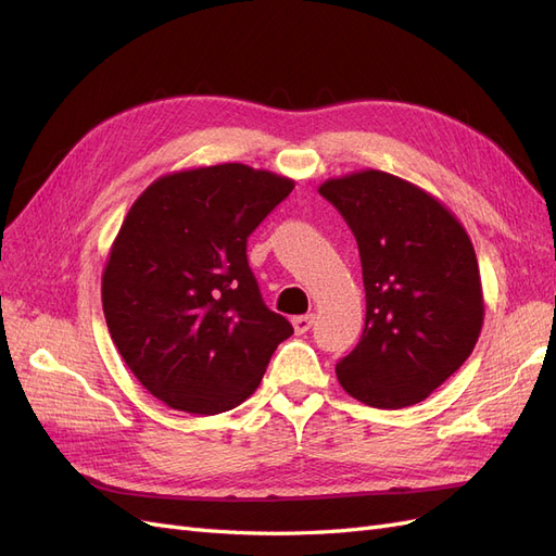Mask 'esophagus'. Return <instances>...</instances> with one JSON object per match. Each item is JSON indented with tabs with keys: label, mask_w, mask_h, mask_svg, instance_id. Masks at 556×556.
Returning <instances> with one entry per match:
<instances>
[{
	"label": "esophagus",
	"mask_w": 556,
	"mask_h": 556,
	"mask_svg": "<svg viewBox=\"0 0 556 556\" xmlns=\"http://www.w3.org/2000/svg\"><path fill=\"white\" fill-rule=\"evenodd\" d=\"M315 323V315H296L292 317V327L296 333H306Z\"/></svg>",
	"instance_id": "34e87169"
}]
</instances>
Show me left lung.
<instances>
[{
  "label": "left lung",
  "mask_w": 556,
  "mask_h": 556,
  "mask_svg": "<svg viewBox=\"0 0 556 556\" xmlns=\"http://www.w3.org/2000/svg\"><path fill=\"white\" fill-rule=\"evenodd\" d=\"M357 239L366 323L336 364L343 390L374 408L425 401L473 352L482 329L480 268L466 229L439 199L384 172L319 185Z\"/></svg>",
  "instance_id": "obj_1"
}]
</instances>
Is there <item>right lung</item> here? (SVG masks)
Returning a JSON list of instances; mask_svg holds the SVG:
<instances>
[{
	"mask_svg": "<svg viewBox=\"0 0 556 556\" xmlns=\"http://www.w3.org/2000/svg\"><path fill=\"white\" fill-rule=\"evenodd\" d=\"M292 190L231 162L162 176L129 208L102 276L104 317L129 371L169 408H237L294 333L266 308L245 255Z\"/></svg>",
	"mask_w": 556,
	"mask_h": 556,
	"instance_id": "1",
	"label": "right lung"
}]
</instances>
